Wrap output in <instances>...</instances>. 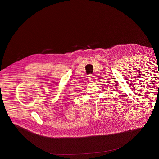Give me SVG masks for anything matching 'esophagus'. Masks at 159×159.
<instances>
[{
  "mask_svg": "<svg viewBox=\"0 0 159 159\" xmlns=\"http://www.w3.org/2000/svg\"><path fill=\"white\" fill-rule=\"evenodd\" d=\"M88 80H89V81H93V76L92 75H88Z\"/></svg>",
  "mask_w": 159,
  "mask_h": 159,
  "instance_id": "34e87169",
  "label": "esophagus"
}]
</instances>
